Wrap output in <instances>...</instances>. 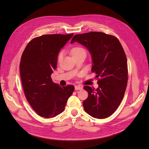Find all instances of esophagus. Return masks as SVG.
<instances>
[{"label":"esophagus","instance_id":"1","mask_svg":"<svg viewBox=\"0 0 149 149\" xmlns=\"http://www.w3.org/2000/svg\"><path fill=\"white\" fill-rule=\"evenodd\" d=\"M83 89V86H75V90H81Z\"/></svg>","mask_w":149,"mask_h":149}]
</instances>
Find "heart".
Segmentation results:
<instances>
[{
  "label": "heart",
  "mask_w": 149,
  "mask_h": 149,
  "mask_svg": "<svg viewBox=\"0 0 149 149\" xmlns=\"http://www.w3.org/2000/svg\"><path fill=\"white\" fill-rule=\"evenodd\" d=\"M85 52L84 49L83 48H81V47H74V48H73V49H71V53L72 56H74L76 55H78V53H79L81 52ZM62 55H63V53H60L59 54V55H58V60H60L61 59Z\"/></svg>",
  "instance_id": "1"
}]
</instances>
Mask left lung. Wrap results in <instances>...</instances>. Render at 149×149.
<instances>
[{"label":"left lung","mask_w":149,"mask_h":149,"mask_svg":"<svg viewBox=\"0 0 149 149\" xmlns=\"http://www.w3.org/2000/svg\"><path fill=\"white\" fill-rule=\"evenodd\" d=\"M86 47L92 58L91 71L96 74L98 88H83L88 97L83 101L85 111L97 119L111 116L123 100L127 84L128 70L125 53L116 37L99 31L78 34L71 43Z\"/></svg>","instance_id":"left-lung-1"}]
</instances>
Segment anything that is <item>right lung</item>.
<instances>
[{"label":"right lung","instance_id":"add662e5","mask_svg":"<svg viewBox=\"0 0 149 149\" xmlns=\"http://www.w3.org/2000/svg\"><path fill=\"white\" fill-rule=\"evenodd\" d=\"M73 36L50 34L36 37L22 53L20 73L25 95L31 107L43 118H54L61 113L74 91V86L61 87L51 78L58 53Z\"/></svg>","mask_w":149,"mask_h":149}]
</instances>
